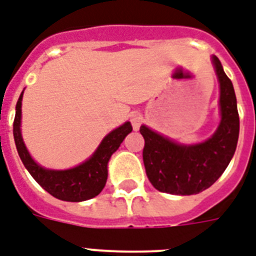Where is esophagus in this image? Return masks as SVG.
Masks as SVG:
<instances>
[{
    "instance_id": "esophagus-1",
    "label": "esophagus",
    "mask_w": 256,
    "mask_h": 256,
    "mask_svg": "<svg viewBox=\"0 0 256 256\" xmlns=\"http://www.w3.org/2000/svg\"><path fill=\"white\" fill-rule=\"evenodd\" d=\"M142 120H144V118H142L141 112H138V111L132 112V115H130V122H132V128H134V130H138V128H140Z\"/></svg>"
}]
</instances>
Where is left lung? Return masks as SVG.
Masks as SVG:
<instances>
[{
	"label": "left lung",
	"mask_w": 256,
	"mask_h": 256,
	"mask_svg": "<svg viewBox=\"0 0 256 256\" xmlns=\"http://www.w3.org/2000/svg\"><path fill=\"white\" fill-rule=\"evenodd\" d=\"M220 83L222 120L210 138L196 145H181L166 136L140 128L144 146V165L146 176L154 188L170 194H198L206 190L223 174L235 154L239 138V114L232 82L223 66L212 56Z\"/></svg>",
	"instance_id": "8db88e82"
}]
</instances>
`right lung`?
<instances>
[{"instance_id":"right-lung-1","label":"right lung","mask_w":256,"mask_h":256,"mask_svg":"<svg viewBox=\"0 0 256 256\" xmlns=\"http://www.w3.org/2000/svg\"><path fill=\"white\" fill-rule=\"evenodd\" d=\"M21 100L22 92L20 95L16 104V116L13 122V136L18 156L24 166L28 169L33 178L46 189L54 198L63 202H84L95 198L102 192L107 181V164L116 152L124 136L132 132V128L130 122H126L118 128L108 132L100 145L98 146L95 153L87 161L79 166L67 169V170H50L40 166L33 161L30 154L26 150L22 136H21Z\"/></svg>"}]
</instances>
